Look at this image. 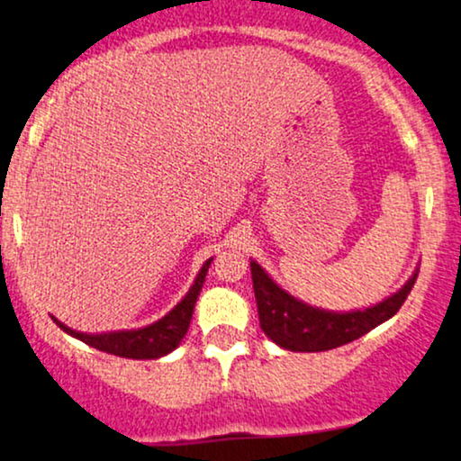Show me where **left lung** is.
Here are the masks:
<instances>
[{"label":"left lung","instance_id":"1","mask_svg":"<svg viewBox=\"0 0 461 461\" xmlns=\"http://www.w3.org/2000/svg\"><path fill=\"white\" fill-rule=\"evenodd\" d=\"M416 277L418 271H414L394 294L370 308L331 312L314 308V305L285 293L282 285L268 277L260 264L251 260L253 293H256L262 331L275 345L297 353L330 351V348L342 347L393 319L410 294Z\"/></svg>","mask_w":461,"mask_h":461}]
</instances>
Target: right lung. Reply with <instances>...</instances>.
Wrapping results in <instances>:
<instances>
[{"label": "right lung", "mask_w": 461, "mask_h": 461, "mask_svg": "<svg viewBox=\"0 0 461 461\" xmlns=\"http://www.w3.org/2000/svg\"><path fill=\"white\" fill-rule=\"evenodd\" d=\"M214 258L205 260L203 267L197 277H194V284L190 285L179 303L168 312L167 316H162L160 321L151 322V325L140 327V330H123V331H105V333H84L76 331L71 327H67L65 322H60L56 316H51L58 327L62 331H67L68 336L77 338V340L86 342L88 347L99 348V351L110 353V356L119 357H130V359H156L171 353L173 348H177L182 338L186 336L190 319H193L194 303H197V297L201 293V285L205 282V275H208L210 264H212Z\"/></svg>", "instance_id": "1"}]
</instances>
